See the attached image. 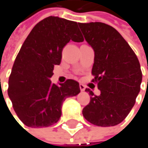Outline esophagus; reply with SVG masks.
I'll return each mask as SVG.
<instances>
[{
  "mask_svg": "<svg viewBox=\"0 0 148 148\" xmlns=\"http://www.w3.org/2000/svg\"><path fill=\"white\" fill-rule=\"evenodd\" d=\"M79 89H80V91H81V92H83V91H85L86 86H85L83 84H79Z\"/></svg>",
  "mask_w": 148,
  "mask_h": 148,
  "instance_id": "obj_1",
  "label": "esophagus"
}]
</instances>
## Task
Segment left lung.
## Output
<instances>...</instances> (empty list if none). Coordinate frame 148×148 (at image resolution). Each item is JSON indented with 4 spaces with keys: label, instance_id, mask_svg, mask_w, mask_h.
<instances>
[{
    "label": "left lung",
    "instance_id": "8db88e82",
    "mask_svg": "<svg viewBox=\"0 0 148 148\" xmlns=\"http://www.w3.org/2000/svg\"><path fill=\"white\" fill-rule=\"evenodd\" d=\"M86 42L94 49L92 82L101 93L89 88L90 102L84 117L91 123L110 127L122 123L130 112L140 89L142 73L131 47L112 26L101 22L79 23Z\"/></svg>",
    "mask_w": 148,
    "mask_h": 148
}]
</instances>
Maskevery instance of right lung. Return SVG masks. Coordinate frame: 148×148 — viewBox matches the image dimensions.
I'll list each match as a JSON object with an SVG mask.
<instances>
[{
	"mask_svg": "<svg viewBox=\"0 0 148 148\" xmlns=\"http://www.w3.org/2000/svg\"><path fill=\"white\" fill-rule=\"evenodd\" d=\"M70 40L84 41L77 22L49 16L33 27L21 46L9 76L8 93L25 125L44 128L57 123L63 101L80 92L74 79L61 86L49 80L54 66L61 63L63 47Z\"/></svg>",
	"mask_w": 148,
	"mask_h": 148,
	"instance_id": "add662e5",
	"label": "right lung"
}]
</instances>
